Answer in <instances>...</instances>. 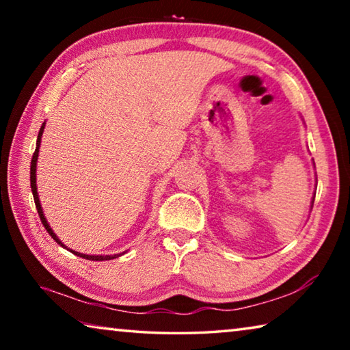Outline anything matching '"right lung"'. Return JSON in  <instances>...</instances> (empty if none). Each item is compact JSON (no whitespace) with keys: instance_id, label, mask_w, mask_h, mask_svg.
Masks as SVG:
<instances>
[{"instance_id":"obj_1","label":"right lung","mask_w":350,"mask_h":350,"mask_svg":"<svg viewBox=\"0 0 350 350\" xmlns=\"http://www.w3.org/2000/svg\"><path fill=\"white\" fill-rule=\"evenodd\" d=\"M44 125L46 123H43L40 128V133H38V137H37V148H35V152L32 156V161H31V188H32V194H33V200H35V206H37V211H38V216H40V221L41 224L44 225V228L47 230V233H49L52 236V239H54L57 244H60L62 247L68 248L66 245L63 244V242L57 238V234L52 232V228L49 227V224H47L46 217L43 215V208H41V204H40V199H38V191H37V161H38V152H40V144H41V135H43V131H44ZM68 250L70 253L77 254V256L80 258H85V259H90V260H109V259H114V258H118L120 254L123 253H118V254H106V256H102V254H85V253H79L75 250H70V248H68Z\"/></svg>"}]
</instances>
